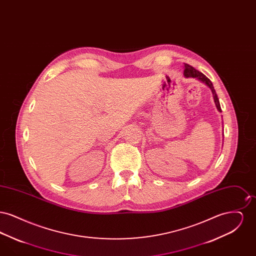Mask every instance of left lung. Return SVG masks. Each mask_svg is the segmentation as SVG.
<instances>
[{
  "mask_svg": "<svg viewBox=\"0 0 256 256\" xmlns=\"http://www.w3.org/2000/svg\"><path fill=\"white\" fill-rule=\"evenodd\" d=\"M184 67H185V69H184V76H186V78H198V80H200V82H202L204 84H206L211 89V91H212V93H213L214 102H215L216 106H217V110H219L220 112H222V108H220V106L219 98H218V96H217V94H216V91H215V89H214V86L212 84L211 80H210L208 78H206V76H204V74L200 73V71L196 70L195 68L192 67L191 65L185 63V64H184Z\"/></svg>",
  "mask_w": 256,
  "mask_h": 256,
  "instance_id": "8db88e82",
  "label": "left lung"
}]
</instances>
